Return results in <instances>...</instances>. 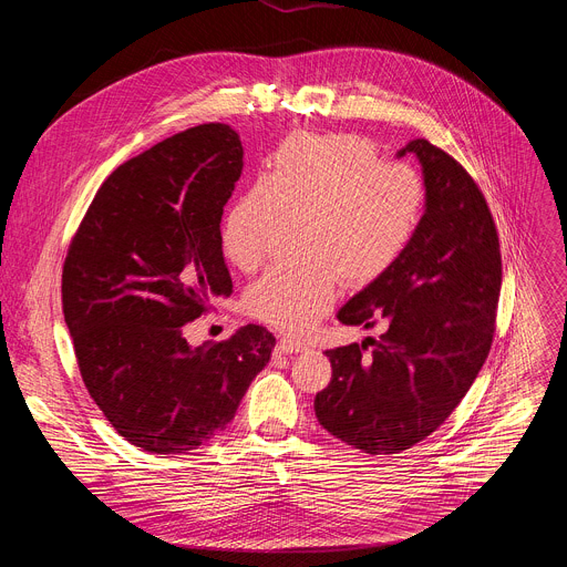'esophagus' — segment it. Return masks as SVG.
<instances>
[{"label": "esophagus", "instance_id": "esophagus-1", "mask_svg": "<svg viewBox=\"0 0 567 567\" xmlns=\"http://www.w3.org/2000/svg\"><path fill=\"white\" fill-rule=\"evenodd\" d=\"M276 350H278V352H282V354H293V352L305 350V343H302V341H298V339H291V337H282V339L278 341Z\"/></svg>", "mask_w": 567, "mask_h": 567}]
</instances>
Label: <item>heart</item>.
<instances>
[{
    "instance_id": "b5f03b06",
    "label": "heart",
    "mask_w": 567,
    "mask_h": 567,
    "mask_svg": "<svg viewBox=\"0 0 567 567\" xmlns=\"http://www.w3.org/2000/svg\"><path fill=\"white\" fill-rule=\"evenodd\" d=\"M426 204L424 182L406 164L377 161L352 134H300L274 154L269 173L237 197L221 221V249L254 271L280 221H302V265H276L249 285L251 316L302 332L337 300L341 280L361 289L379 280L413 241Z\"/></svg>"
}]
</instances>
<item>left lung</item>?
Masks as SVG:
<instances>
[{
  "mask_svg": "<svg viewBox=\"0 0 567 567\" xmlns=\"http://www.w3.org/2000/svg\"><path fill=\"white\" fill-rule=\"evenodd\" d=\"M409 152L426 188L417 233L337 313L365 330L383 320L385 332L328 350L332 379L313 399L320 426L370 455L411 449L455 411L492 350L503 282L498 230L471 175L426 138L396 156Z\"/></svg>",
  "mask_w": 567,
  "mask_h": 567,
  "instance_id": "1",
  "label": "left lung"
}]
</instances>
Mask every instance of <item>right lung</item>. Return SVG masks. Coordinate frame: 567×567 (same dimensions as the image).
Returning <instances> with one entry per match:
<instances>
[{
    "label": "right lung",
    "mask_w": 567,
    "mask_h": 567,
    "mask_svg": "<svg viewBox=\"0 0 567 567\" xmlns=\"http://www.w3.org/2000/svg\"><path fill=\"white\" fill-rule=\"evenodd\" d=\"M230 125L206 123L125 161L99 188L62 269L80 374L130 444L188 453L235 417L274 334L239 328L193 348L184 326L228 298L221 213L245 166Z\"/></svg>",
    "instance_id": "right-lung-1"
}]
</instances>
